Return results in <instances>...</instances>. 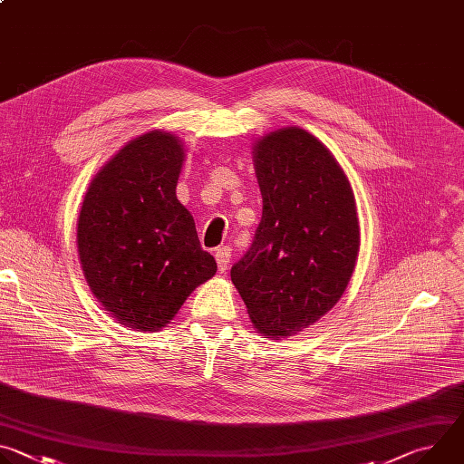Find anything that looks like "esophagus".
I'll list each match as a JSON object with an SVG mask.
<instances>
[{"label":"esophagus","mask_w":464,"mask_h":464,"mask_svg":"<svg viewBox=\"0 0 464 464\" xmlns=\"http://www.w3.org/2000/svg\"><path fill=\"white\" fill-rule=\"evenodd\" d=\"M231 247L229 246H222L215 251V256H217V262H218V270L220 272H226L227 266H229V260H231Z\"/></svg>","instance_id":"obj_1"}]
</instances>
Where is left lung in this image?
Returning <instances> with one entry per match:
<instances>
[{
	"mask_svg": "<svg viewBox=\"0 0 464 464\" xmlns=\"http://www.w3.org/2000/svg\"><path fill=\"white\" fill-rule=\"evenodd\" d=\"M262 218L231 281L262 334L292 336L343 295L360 249L351 183L308 131L285 128L255 145Z\"/></svg>",
	"mask_w": 464,
	"mask_h": 464,
	"instance_id": "obj_1",
	"label": "left lung"
}]
</instances>
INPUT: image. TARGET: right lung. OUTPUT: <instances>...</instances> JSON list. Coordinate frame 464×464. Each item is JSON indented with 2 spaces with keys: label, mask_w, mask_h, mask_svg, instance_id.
Here are the masks:
<instances>
[{
  "label": "right lung",
  "mask_w": 464,
  "mask_h": 464,
  "mask_svg": "<svg viewBox=\"0 0 464 464\" xmlns=\"http://www.w3.org/2000/svg\"><path fill=\"white\" fill-rule=\"evenodd\" d=\"M179 141L154 130L122 147L93 178L82 202L77 244L84 277L122 324L165 326L188 294L217 274L178 202Z\"/></svg>",
  "instance_id": "1"
}]
</instances>
